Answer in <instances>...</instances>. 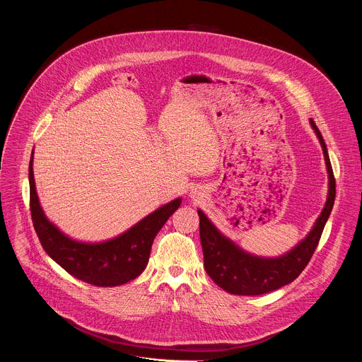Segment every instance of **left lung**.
Instances as JSON below:
<instances>
[{
    "label": "left lung",
    "instance_id": "obj_1",
    "mask_svg": "<svg viewBox=\"0 0 362 362\" xmlns=\"http://www.w3.org/2000/svg\"><path fill=\"white\" fill-rule=\"evenodd\" d=\"M309 122H311V126L322 146L329 189L327 203L314 228L293 249L278 257H261L250 255L235 245L229 238L223 236L208 219V216L200 209L197 211L206 274L214 279L216 285L229 293L247 296L262 295L291 284L311 261L318 246L335 200V177L322 134L313 119Z\"/></svg>",
    "mask_w": 362,
    "mask_h": 362
}]
</instances>
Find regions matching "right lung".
Segmentation results:
<instances>
[{"label": "right lung", "mask_w": 362, "mask_h": 362, "mask_svg": "<svg viewBox=\"0 0 362 362\" xmlns=\"http://www.w3.org/2000/svg\"><path fill=\"white\" fill-rule=\"evenodd\" d=\"M28 179L31 219L41 246L51 259L70 275L95 286H119L136 279L148 262L154 238L182 202L177 197L166 203L115 239L100 243H84L66 236L45 218L35 190L33 156Z\"/></svg>", "instance_id": "add662e5"}]
</instances>
